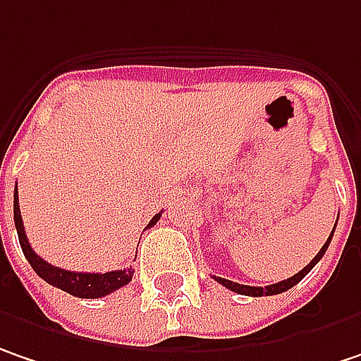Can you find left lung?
I'll return each instance as SVG.
<instances>
[{
  "mask_svg": "<svg viewBox=\"0 0 361 361\" xmlns=\"http://www.w3.org/2000/svg\"><path fill=\"white\" fill-rule=\"evenodd\" d=\"M339 219V216H337ZM333 233H335V226H333V231H331V235H329L327 243L321 247V251L317 253V257L307 265V267H302V271H298V274H294L292 278H288V280H282V282H278V284H271V286H245V284H237V282H231V280H224V278H219V276H214V280L219 282V284H223L224 288H228V290H233V292H237V294H245V296H271V294H282V292H286L290 288L294 286V284H298L305 276H307L308 271L314 267V265L321 262V257L325 255V251H327L329 243H331V239H333Z\"/></svg>",
  "mask_w": 361,
  "mask_h": 361,
  "instance_id": "obj_1",
  "label": "left lung"
}]
</instances>
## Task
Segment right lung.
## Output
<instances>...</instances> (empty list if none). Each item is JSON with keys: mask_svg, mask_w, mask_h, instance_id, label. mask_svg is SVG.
Returning a JSON list of instances; mask_svg holds the SVG:
<instances>
[{"mask_svg": "<svg viewBox=\"0 0 361 361\" xmlns=\"http://www.w3.org/2000/svg\"><path fill=\"white\" fill-rule=\"evenodd\" d=\"M161 219L159 214H155L151 219V223L147 224V228H151L153 224H157ZM13 223H16V231H18V239H20V247L28 259V264L32 265V269L51 286L61 288L65 292H69L71 296L77 298H102L106 294H112L118 288L126 286L133 280L135 269H116V271H106V274H83V271H69V269H61L54 267L49 262H44L40 255H36L32 247L28 243L26 231H24V221L20 214V206H18V185H16V194H13Z\"/></svg>", "mask_w": 361, "mask_h": 361, "instance_id": "obj_1", "label": "right lung"}]
</instances>
